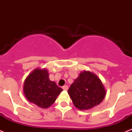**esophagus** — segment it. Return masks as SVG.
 <instances>
[{"instance_id":"34e87169","label":"esophagus","mask_w":132,"mask_h":132,"mask_svg":"<svg viewBox=\"0 0 132 132\" xmlns=\"http://www.w3.org/2000/svg\"><path fill=\"white\" fill-rule=\"evenodd\" d=\"M62 89L64 90H68V85H64L62 87Z\"/></svg>"}]
</instances>
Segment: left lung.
<instances>
[{
    "label": "left lung",
    "instance_id": "obj_1",
    "mask_svg": "<svg viewBox=\"0 0 132 132\" xmlns=\"http://www.w3.org/2000/svg\"><path fill=\"white\" fill-rule=\"evenodd\" d=\"M72 102L80 110H87L99 105L106 96L102 81L96 75L84 71L68 89Z\"/></svg>",
    "mask_w": 132,
    "mask_h": 132
}]
</instances>
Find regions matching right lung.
Masks as SVG:
<instances>
[{"mask_svg":"<svg viewBox=\"0 0 132 132\" xmlns=\"http://www.w3.org/2000/svg\"><path fill=\"white\" fill-rule=\"evenodd\" d=\"M46 69L37 68L26 78L23 92L26 99L41 108H47L56 100L62 89L49 80Z\"/></svg>","mask_w":132,"mask_h":132,"instance_id":"right-lung-1","label":"right lung"}]
</instances>
